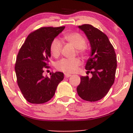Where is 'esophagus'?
Segmentation results:
<instances>
[{"label":"esophagus","instance_id":"esophagus-1","mask_svg":"<svg viewBox=\"0 0 133 133\" xmlns=\"http://www.w3.org/2000/svg\"><path fill=\"white\" fill-rule=\"evenodd\" d=\"M64 75H65V77H71V74H65Z\"/></svg>","mask_w":133,"mask_h":133}]
</instances>
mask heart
<instances>
[{
  "label": "heart",
  "instance_id": "obj_1",
  "mask_svg": "<svg viewBox=\"0 0 133 133\" xmlns=\"http://www.w3.org/2000/svg\"><path fill=\"white\" fill-rule=\"evenodd\" d=\"M64 39L68 41L77 49V52L79 54L84 55L86 52V39L85 38L77 32H71L65 34L64 36ZM62 44L61 41L57 38H55L52 41L50 45V51L51 54L54 57H58L61 54ZM81 64V61L78 58L74 59H62L56 62V68L58 71L66 73H73L77 71L79 66Z\"/></svg>",
  "mask_w": 133,
  "mask_h": 133
}]
</instances>
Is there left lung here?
Segmentation results:
<instances>
[{
  "instance_id": "left-lung-1",
  "label": "left lung",
  "mask_w": 133,
  "mask_h": 133,
  "mask_svg": "<svg viewBox=\"0 0 133 133\" xmlns=\"http://www.w3.org/2000/svg\"><path fill=\"white\" fill-rule=\"evenodd\" d=\"M85 33L91 45V56L85 69L92 77L81 76L77 88L79 97L87 101L94 102L106 95L114 84L117 68L116 55L108 36L90 24L79 25Z\"/></svg>"
}]
</instances>
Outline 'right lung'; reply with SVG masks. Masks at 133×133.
<instances>
[{"label": "right lung", "mask_w": 133, "mask_h": 133, "mask_svg": "<svg viewBox=\"0 0 133 133\" xmlns=\"http://www.w3.org/2000/svg\"><path fill=\"white\" fill-rule=\"evenodd\" d=\"M65 27H41L27 36L17 56L15 71L17 82L24 98L32 104H42L54 96L56 88L64 79L61 72L44 77L51 57L50 45Z\"/></svg>", "instance_id": "add662e5"}]
</instances>
